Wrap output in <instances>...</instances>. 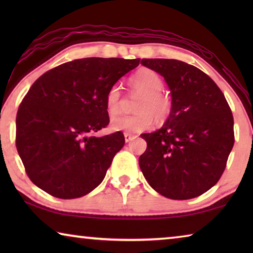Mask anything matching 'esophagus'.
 I'll use <instances>...</instances> for the list:
<instances>
[{"mask_svg":"<svg viewBox=\"0 0 253 253\" xmlns=\"http://www.w3.org/2000/svg\"><path fill=\"white\" fill-rule=\"evenodd\" d=\"M124 136H125V140L126 142H130L131 139H134L135 138V135H132V134H129V132H125V134H124Z\"/></svg>","mask_w":253,"mask_h":253,"instance_id":"1","label":"esophagus"}]
</instances>
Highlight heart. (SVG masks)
Wrapping results in <instances>:
<instances>
[{"mask_svg": "<svg viewBox=\"0 0 253 253\" xmlns=\"http://www.w3.org/2000/svg\"><path fill=\"white\" fill-rule=\"evenodd\" d=\"M132 90L140 93L136 110L138 114L131 116H118L111 119L110 127L116 131L142 132L152 127L154 118L163 121L169 113V100L161 90L163 89L162 77L156 71L148 68L137 70L129 78ZM121 88L114 84L106 95V109L110 116H114L121 110Z\"/></svg>", "mask_w": 253, "mask_h": 253, "instance_id": "obj_1", "label": "heart"}]
</instances>
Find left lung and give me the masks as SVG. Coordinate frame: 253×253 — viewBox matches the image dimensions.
I'll return each instance as SVG.
<instances>
[{
    "mask_svg": "<svg viewBox=\"0 0 253 253\" xmlns=\"http://www.w3.org/2000/svg\"><path fill=\"white\" fill-rule=\"evenodd\" d=\"M168 84L172 108L162 128L142 134L147 148L139 168L157 193L188 200L223 174L234 144L233 116L223 92L194 66L174 59H143Z\"/></svg>",
    "mask_w": 253,
    "mask_h": 253,
    "instance_id": "obj_1",
    "label": "left lung"
}]
</instances>
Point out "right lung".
I'll list each match as a JSON object with an SVG mask.
<instances>
[{"instance_id":"1","label":"right lung","mask_w":253,"mask_h":253,"mask_svg":"<svg viewBox=\"0 0 253 253\" xmlns=\"http://www.w3.org/2000/svg\"><path fill=\"white\" fill-rule=\"evenodd\" d=\"M139 59L84 58L42 75L16 115V149L30 179L59 199L90 193L125 144L122 131L93 136L109 124L106 95Z\"/></svg>"}]
</instances>
